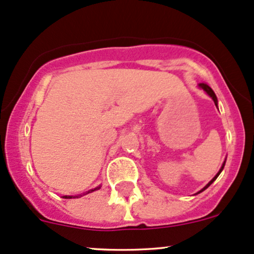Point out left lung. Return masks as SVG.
I'll return each mask as SVG.
<instances>
[{
    "instance_id": "left-lung-1",
    "label": "left lung",
    "mask_w": 254,
    "mask_h": 254,
    "mask_svg": "<svg viewBox=\"0 0 254 254\" xmlns=\"http://www.w3.org/2000/svg\"><path fill=\"white\" fill-rule=\"evenodd\" d=\"M199 88H200V89H202V90H204V91H205V93H206V94H207V95H208V96H210V97H211V99H212V100H213L214 105H216V107H217V108H218V100H217V96H216V94H214V91L212 90V89H211V88H210V86H208L207 84H205V83H200V84H199ZM225 160H227V159H225ZM225 160H224V163H223V164H222L221 169H219V171H218V172H217V175H216V176H214V177L212 178V180H211V181H210V182H208V183H207V185H206V186L204 187V188H202V189H201V190H199V191H197V193H196V194H199V193H201V191H204L206 188H208V187H210L211 185H212V183L214 182V181H216V180H217V177H218V176H219V174H221V172L223 171V169H224V165H225Z\"/></svg>"
}]
</instances>
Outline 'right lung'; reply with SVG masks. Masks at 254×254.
Masks as SVG:
<instances>
[{"instance_id": "add662e5", "label": "right lung", "mask_w": 254, "mask_h": 254, "mask_svg": "<svg viewBox=\"0 0 254 254\" xmlns=\"http://www.w3.org/2000/svg\"><path fill=\"white\" fill-rule=\"evenodd\" d=\"M100 188H101V186L96 187V188H94V189H90V190H88V191H86L85 194L93 193V191H95V190H97V189H100ZM85 194H83V195H85ZM83 195L80 194V195H76V196H72V195H64L63 197H64V199H72V197H73V199H74V197H80V196H83Z\"/></svg>"}]
</instances>
